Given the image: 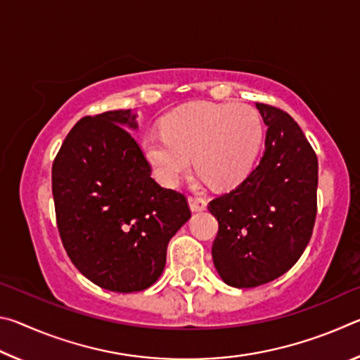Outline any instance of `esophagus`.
I'll return each instance as SVG.
<instances>
[{"label": "esophagus", "mask_w": 360, "mask_h": 360, "mask_svg": "<svg viewBox=\"0 0 360 360\" xmlns=\"http://www.w3.org/2000/svg\"><path fill=\"white\" fill-rule=\"evenodd\" d=\"M188 205H191L192 211H203L206 210V200L198 195H191L188 197Z\"/></svg>", "instance_id": "1"}]
</instances>
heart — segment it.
<instances>
[{
  "label": "heart",
  "mask_w": 360,
  "mask_h": 360,
  "mask_svg": "<svg viewBox=\"0 0 360 360\" xmlns=\"http://www.w3.org/2000/svg\"><path fill=\"white\" fill-rule=\"evenodd\" d=\"M160 133L144 136V158L157 181L174 187L191 168L219 188L238 186L251 173L264 141V122L248 105L197 101L162 120Z\"/></svg>",
  "instance_id": "obj_1"
}]
</instances>
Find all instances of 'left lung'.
Returning a JSON list of instances; mask_svg holds the SVG:
<instances>
[{"instance_id":"obj_1","label":"left lung","mask_w":360,"mask_h":360,"mask_svg":"<svg viewBox=\"0 0 360 360\" xmlns=\"http://www.w3.org/2000/svg\"><path fill=\"white\" fill-rule=\"evenodd\" d=\"M268 127L259 165L211 200L217 219L212 260L224 283L248 289L284 275L311 238L318 212V157L283 109L255 103Z\"/></svg>"}]
</instances>
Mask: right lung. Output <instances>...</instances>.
I'll use <instances>...</instances> for the list:
<instances>
[{
	"label": "right lung",
	"instance_id": "obj_1",
	"mask_svg": "<svg viewBox=\"0 0 360 360\" xmlns=\"http://www.w3.org/2000/svg\"><path fill=\"white\" fill-rule=\"evenodd\" d=\"M136 111L85 115L52 165L60 238L72 264L103 289L138 292L160 278L169 240L191 219L184 193L150 178Z\"/></svg>",
	"mask_w": 360,
	"mask_h": 360
}]
</instances>
